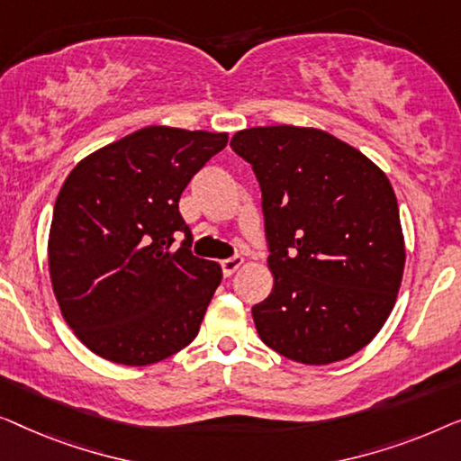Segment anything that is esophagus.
<instances>
[{
  "label": "esophagus",
  "instance_id": "34e87169",
  "mask_svg": "<svg viewBox=\"0 0 461 461\" xmlns=\"http://www.w3.org/2000/svg\"><path fill=\"white\" fill-rule=\"evenodd\" d=\"M244 265V258L242 257H233V258H225V261H221V269H223V276L230 277L236 274V271L242 267Z\"/></svg>",
  "mask_w": 461,
  "mask_h": 461
}]
</instances>
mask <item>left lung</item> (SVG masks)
I'll list each match as a JSON object with an SVG mask.
<instances>
[{"mask_svg":"<svg viewBox=\"0 0 461 461\" xmlns=\"http://www.w3.org/2000/svg\"><path fill=\"white\" fill-rule=\"evenodd\" d=\"M230 146L252 165L263 196L274 290L252 307L258 336L307 366L351 357L384 326L403 280L391 181L315 127H250Z\"/></svg>","mask_w":461,"mask_h":461,"instance_id":"1","label":"left lung"}]
</instances>
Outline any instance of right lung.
<instances>
[{
    "label": "right lung",
    "instance_id": "right-lung-1",
    "mask_svg": "<svg viewBox=\"0 0 461 461\" xmlns=\"http://www.w3.org/2000/svg\"><path fill=\"white\" fill-rule=\"evenodd\" d=\"M225 146L228 133L150 125L92 152L64 179L50 280L64 321L92 353L141 367L196 339L223 274L190 252L179 198ZM179 230L186 240L171 251Z\"/></svg>",
    "mask_w": 461,
    "mask_h": 461
}]
</instances>
